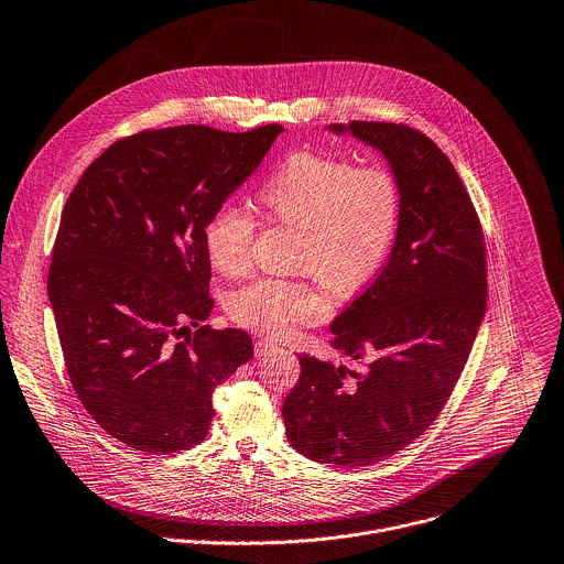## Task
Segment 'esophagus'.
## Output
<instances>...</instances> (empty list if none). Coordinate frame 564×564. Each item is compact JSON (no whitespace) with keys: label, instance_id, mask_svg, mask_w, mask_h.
<instances>
[{"label":"esophagus","instance_id":"obj_1","mask_svg":"<svg viewBox=\"0 0 564 564\" xmlns=\"http://www.w3.org/2000/svg\"><path fill=\"white\" fill-rule=\"evenodd\" d=\"M275 348V344L273 341H269V339H260V341H256V346H253V352H256V357H262V355H267L269 350H273Z\"/></svg>","mask_w":564,"mask_h":564}]
</instances>
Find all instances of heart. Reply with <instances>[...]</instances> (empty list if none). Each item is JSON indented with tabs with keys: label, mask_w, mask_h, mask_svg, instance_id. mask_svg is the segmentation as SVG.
<instances>
[{
	"label": "heart",
	"mask_w": 564,
	"mask_h": 564,
	"mask_svg": "<svg viewBox=\"0 0 564 564\" xmlns=\"http://www.w3.org/2000/svg\"><path fill=\"white\" fill-rule=\"evenodd\" d=\"M256 209L273 225L295 229L291 267L317 278L333 295L346 297L370 282L394 240L401 187L381 163L355 165L341 156L295 154L258 189ZM256 220L223 205L203 227V245L214 271L225 278L247 273ZM326 300L308 278H260L229 302L236 324L282 337L324 315Z\"/></svg>",
	"instance_id": "heart-1"
}]
</instances>
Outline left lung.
<instances>
[{
  "label": "left lung",
  "instance_id": "left-lung-1",
  "mask_svg": "<svg viewBox=\"0 0 564 564\" xmlns=\"http://www.w3.org/2000/svg\"><path fill=\"white\" fill-rule=\"evenodd\" d=\"M328 132L388 161L401 216L383 269L330 324V346L364 368L302 355L282 419L300 454L361 467L410 445L449 399L485 315V242L454 165L425 134L377 121Z\"/></svg>",
  "mask_w": 564,
  "mask_h": 564
}]
</instances>
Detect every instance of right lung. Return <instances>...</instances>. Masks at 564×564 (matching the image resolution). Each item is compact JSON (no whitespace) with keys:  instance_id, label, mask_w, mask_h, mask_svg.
Masks as SVG:
<instances>
[{"instance_id":"right-lung-1","label":"right lung","mask_w":564,"mask_h":564,"mask_svg":"<svg viewBox=\"0 0 564 564\" xmlns=\"http://www.w3.org/2000/svg\"><path fill=\"white\" fill-rule=\"evenodd\" d=\"M280 132H139L110 145L64 207L48 297L66 368L88 414L139 452L203 443L216 386L253 357L245 330L200 326L214 308L203 227Z\"/></svg>"}]
</instances>
